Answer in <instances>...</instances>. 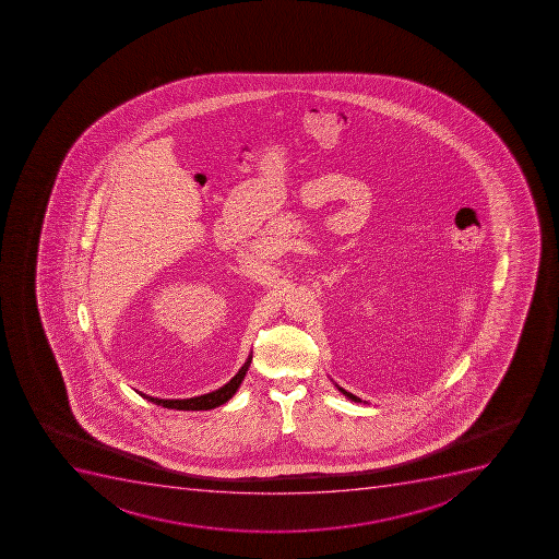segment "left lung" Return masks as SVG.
I'll return each mask as SVG.
<instances>
[{"instance_id": "obj_1", "label": "left lung", "mask_w": 559, "mask_h": 559, "mask_svg": "<svg viewBox=\"0 0 559 559\" xmlns=\"http://www.w3.org/2000/svg\"><path fill=\"white\" fill-rule=\"evenodd\" d=\"M336 389L341 390L342 393H344L345 397L350 399V401H355V403H361V399L356 397V395H353V393L347 392V390L341 389L338 384H335Z\"/></svg>"}]
</instances>
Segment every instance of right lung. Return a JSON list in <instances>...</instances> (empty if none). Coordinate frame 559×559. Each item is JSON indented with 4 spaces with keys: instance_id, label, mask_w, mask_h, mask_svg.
<instances>
[{
    "instance_id": "add662e5",
    "label": "right lung",
    "mask_w": 559,
    "mask_h": 559,
    "mask_svg": "<svg viewBox=\"0 0 559 559\" xmlns=\"http://www.w3.org/2000/svg\"><path fill=\"white\" fill-rule=\"evenodd\" d=\"M249 365H251V356L248 361L240 367L237 374L229 379L228 383L215 390V392L204 393L200 397L190 399H158L151 397L146 393H141L142 397L147 399L150 403L156 404V406H164L167 409H183V412H200V409H212L217 408L221 404L228 403L229 399L234 397L237 393L238 386L242 384L243 378L248 374Z\"/></svg>"
}]
</instances>
